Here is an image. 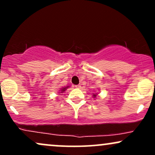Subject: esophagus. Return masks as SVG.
<instances>
[{"instance_id": "34e87169", "label": "esophagus", "mask_w": 155, "mask_h": 155, "mask_svg": "<svg viewBox=\"0 0 155 155\" xmlns=\"http://www.w3.org/2000/svg\"><path fill=\"white\" fill-rule=\"evenodd\" d=\"M75 87H76V88H79H79H81V85H80V84H78V85H76Z\"/></svg>"}]
</instances>
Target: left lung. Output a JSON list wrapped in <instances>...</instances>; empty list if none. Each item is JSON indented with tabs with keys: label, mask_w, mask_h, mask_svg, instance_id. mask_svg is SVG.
Masks as SVG:
<instances>
[{
	"label": "left lung",
	"mask_w": 155,
	"mask_h": 155,
	"mask_svg": "<svg viewBox=\"0 0 155 155\" xmlns=\"http://www.w3.org/2000/svg\"><path fill=\"white\" fill-rule=\"evenodd\" d=\"M93 97H96V95H95V94H94V95H93Z\"/></svg>",
	"instance_id": "1"
}]
</instances>
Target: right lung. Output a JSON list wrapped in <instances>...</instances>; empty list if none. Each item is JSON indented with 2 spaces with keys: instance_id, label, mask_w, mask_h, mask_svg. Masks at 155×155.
Listing matches in <instances>:
<instances>
[{
  "instance_id": "right-lung-1",
  "label": "right lung",
  "mask_w": 155,
  "mask_h": 155,
  "mask_svg": "<svg viewBox=\"0 0 155 155\" xmlns=\"http://www.w3.org/2000/svg\"><path fill=\"white\" fill-rule=\"evenodd\" d=\"M68 87H63V88H62L61 90H60V91H61V92H63L64 91H65V90H66V89Z\"/></svg>"
}]
</instances>
